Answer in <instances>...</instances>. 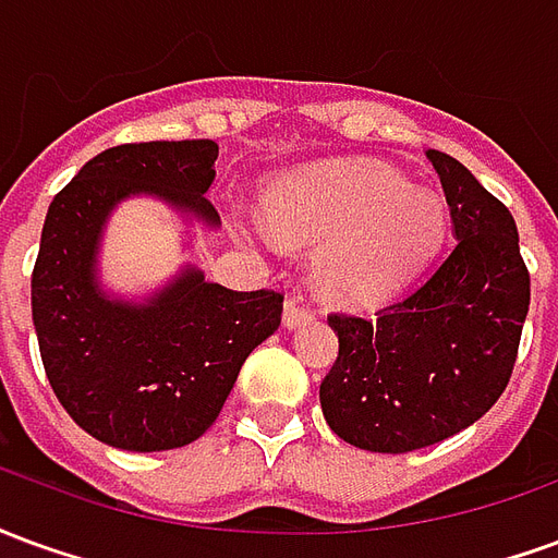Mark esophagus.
Here are the masks:
<instances>
[{"label": "esophagus", "instance_id": "obj_1", "mask_svg": "<svg viewBox=\"0 0 558 558\" xmlns=\"http://www.w3.org/2000/svg\"><path fill=\"white\" fill-rule=\"evenodd\" d=\"M311 319H314V311H307L299 299H290V302L283 304V326L287 328L307 326Z\"/></svg>", "mask_w": 558, "mask_h": 558}]
</instances>
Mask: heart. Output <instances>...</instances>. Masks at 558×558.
I'll use <instances>...</instances> for the list:
<instances>
[{
	"label": "heart",
	"instance_id": "1",
	"mask_svg": "<svg viewBox=\"0 0 558 558\" xmlns=\"http://www.w3.org/2000/svg\"><path fill=\"white\" fill-rule=\"evenodd\" d=\"M268 227L251 223L256 242L316 248L314 280L338 304H379L403 290L439 254L448 203L376 160H335L283 172L263 196Z\"/></svg>",
	"mask_w": 558,
	"mask_h": 558
}]
</instances>
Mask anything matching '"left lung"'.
I'll return each mask as SVG.
<instances>
[{
    "mask_svg": "<svg viewBox=\"0 0 558 558\" xmlns=\"http://www.w3.org/2000/svg\"><path fill=\"white\" fill-rule=\"evenodd\" d=\"M454 247L376 319L328 316L338 362L319 386L343 442L403 454L466 430L511 379L529 314V271L511 211L460 160L427 151Z\"/></svg>",
    "mask_w": 558,
    "mask_h": 558,
    "instance_id": "1",
    "label": "left lung"
}]
</instances>
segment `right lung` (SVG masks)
Returning <instances> with one entry per match:
<instances>
[{"mask_svg":"<svg viewBox=\"0 0 558 558\" xmlns=\"http://www.w3.org/2000/svg\"><path fill=\"white\" fill-rule=\"evenodd\" d=\"M218 143H131L92 158L50 203L32 271L41 362L68 415L122 451H170L211 427L244 359L280 326L283 295L235 292L182 263L155 290L104 278V235L128 199L182 220V251L220 218L206 199Z\"/></svg>","mask_w":558,"mask_h":558,"instance_id":"add662e5","label":"right lung"}]
</instances>
